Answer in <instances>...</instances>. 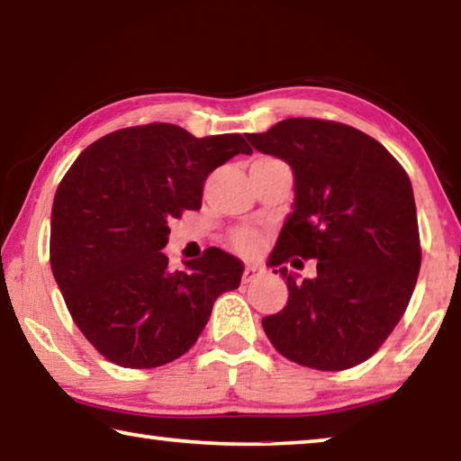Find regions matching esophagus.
Returning a JSON list of instances; mask_svg holds the SVG:
<instances>
[{
    "mask_svg": "<svg viewBox=\"0 0 461 461\" xmlns=\"http://www.w3.org/2000/svg\"><path fill=\"white\" fill-rule=\"evenodd\" d=\"M262 272H264V268L258 267V264H246V268H244V283H252V280L262 276Z\"/></svg>",
    "mask_w": 461,
    "mask_h": 461,
    "instance_id": "1",
    "label": "esophagus"
}]
</instances>
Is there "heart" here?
Here are the masks:
<instances>
[{
	"label": "heart",
	"mask_w": 461,
	"mask_h": 461,
	"mask_svg": "<svg viewBox=\"0 0 461 461\" xmlns=\"http://www.w3.org/2000/svg\"><path fill=\"white\" fill-rule=\"evenodd\" d=\"M238 244L240 246H244V248H248V246H254V241H256V236L252 231H240L238 233Z\"/></svg>",
	"instance_id": "heart-1"
}]
</instances>
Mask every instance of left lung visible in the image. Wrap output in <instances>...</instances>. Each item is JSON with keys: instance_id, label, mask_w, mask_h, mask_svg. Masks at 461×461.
I'll return each instance as SVG.
<instances>
[{"instance_id": "obj_1", "label": "left lung", "mask_w": 461, "mask_h": 461, "mask_svg": "<svg viewBox=\"0 0 461 461\" xmlns=\"http://www.w3.org/2000/svg\"><path fill=\"white\" fill-rule=\"evenodd\" d=\"M246 138L285 160L294 178L293 212L268 258L286 278L288 301L262 319L264 333L301 366L354 368L401 321L417 285L420 244L409 175L384 146L346 123L288 118ZM293 255L315 258L318 275L296 281L282 267Z\"/></svg>"}]
</instances>
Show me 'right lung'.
Segmentation results:
<instances>
[{"instance_id": "1", "label": "right lung", "mask_w": 461, "mask_h": 461, "mask_svg": "<svg viewBox=\"0 0 461 461\" xmlns=\"http://www.w3.org/2000/svg\"><path fill=\"white\" fill-rule=\"evenodd\" d=\"M236 154L240 134L194 138L173 123L112 131L85 148L62 178L50 215V268L75 323L123 368L181 357L217 296L240 286L244 264L220 248L168 267V220L201 209L203 183Z\"/></svg>"}]
</instances>
